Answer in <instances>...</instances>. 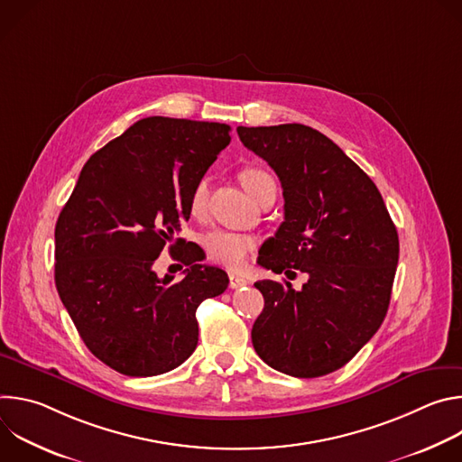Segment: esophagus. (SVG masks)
Wrapping results in <instances>:
<instances>
[{"mask_svg":"<svg viewBox=\"0 0 462 462\" xmlns=\"http://www.w3.org/2000/svg\"><path fill=\"white\" fill-rule=\"evenodd\" d=\"M228 280H230V287H232V289H241V287L248 285V280H245V278H241V276H237V274H230Z\"/></svg>","mask_w":462,"mask_h":462,"instance_id":"34e87169","label":"esophagus"}]
</instances>
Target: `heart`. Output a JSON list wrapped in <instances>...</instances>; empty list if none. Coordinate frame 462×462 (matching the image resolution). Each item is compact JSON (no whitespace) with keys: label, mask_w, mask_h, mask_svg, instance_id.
I'll return each mask as SVG.
<instances>
[{"label":"heart","mask_w":462,"mask_h":462,"mask_svg":"<svg viewBox=\"0 0 462 462\" xmlns=\"http://www.w3.org/2000/svg\"><path fill=\"white\" fill-rule=\"evenodd\" d=\"M239 179H241L243 188L254 197V199L263 186L274 180L265 170H259V168H245L239 173ZM207 195H208V179L197 180V184L193 186L191 195H189V212L193 216L203 214L205 205H207ZM203 246L207 248L208 255L214 261L221 263V265H225L228 269L237 271L245 265L248 255L255 248V239L246 234L214 228L203 236Z\"/></svg>","instance_id":"heart-1"}]
</instances>
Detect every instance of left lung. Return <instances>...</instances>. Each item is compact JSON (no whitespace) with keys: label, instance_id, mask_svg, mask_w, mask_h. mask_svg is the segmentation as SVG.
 I'll return each mask as SVG.
<instances>
[{"label":"left lung","instance_id":"8db88e82","mask_svg":"<svg viewBox=\"0 0 462 462\" xmlns=\"http://www.w3.org/2000/svg\"><path fill=\"white\" fill-rule=\"evenodd\" d=\"M282 180L285 221L259 265L309 276L254 283L265 307L252 344L273 369L316 378L344 367L378 331L399 263V234L374 182L331 139L303 124L237 127Z\"/></svg>","mask_w":462,"mask_h":462}]
</instances>
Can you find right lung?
<instances>
[{"mask_svg":"<svg viewBox=\"0 0 462 462\" xmlns=\"http://www.w3.org/2000/svg\"><path fill=\"white\" fill-rule=\"evenodd\" d=\"M230 125L148 116L98 150L80 171L54 228V282L88 349L125 376H155L197 347L195 310L228 287L177 237L189 195L230 144ZM166 242L189 269L159 279Z\"/></svg>","mask_w":462,"mask_h":462,"instance_id":"obj_1","label":"right lung"}]
</instances>
